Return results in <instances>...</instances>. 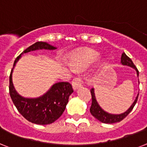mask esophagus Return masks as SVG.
Segmentation results:
<instances>
[{
    "label": "esophagus",
    "instance_id": "1",
    "mask_svg": "<svg viewBox=\"0 0 147 147\" xmlns=\"http://www.w3.org/2000/svg\"><path fill=\"white\" fill-rule=\"evenodd\" d=\"M81 79L80 78H74V80L71 82V85H72V88L73 90H76L78 89H79L80 87H82V83H81Z\"/></svg>",
    "mask_w": 147,
    "mask_h": 147
}]
</instances>
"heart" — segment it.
Returning a JSON list of instances; mask_svg holds the SVG:
<instances>
[{"mask_svg": "<svg viewBox=\"0 0 147 147\" xmlns=\"http://www.w3.org/2000/svg\"><path fill=\"white\" fill-rule=\"evenodd\" d=\"M99 57V54L94 51L89 50L80 54H76L71 57L69 60L70 66L76 71H84L90 66L92 63L96 61ZM105 65V60L104 59L99 60L97 67L101 69Z\"/></svg>", "mask_w": 147, "mask_h": 147, "instance_id": "1", "label": "heart"}]
</instances>
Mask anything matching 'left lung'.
Wrapping results in <instances>:
<instances>
[{
    "label": "left lung",
    "mask_w": 147,
    "mask_h": 147,
    "mask_svg": "<svg viewBox=\"0 0 147 147\" xmlns=\"http://www.w3.org/2000/svg\"><path fill=\"white\" fill-rule=\"evenodd\" d=\"M120 63H121V64L123 66H129V67H131L133 68L134 69H135V71H136L137 72V76L138 77L139 72L138 71V69H137V68L135 67V66L134 65V63H133V62L131 61V60L129 57L127 56L124 52L123 53V55H122L121 56V61H120ZM90 92L91 95H92V105H91V108L90 109V111L91 114H92L96 119H97L98 120L102 122V123H108V124L118 123V122H120L121 120H123V119H124L131 111V110L133 109V108H134L135 104H136L137 101H138V97L139 95L138 93V96H136V98H135V99H134L132 105H131L128 108V110H126L125 112H123V113H119V114H114V113H108V112L105 111L104 109H102V107L99 105V104H98V102H97L96 100L94 88L91 89Z\"/></svg>",
    "instance_id": "8db88e82"
}]
</instances>
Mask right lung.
Instances as JSON below:
<instances>
[{"label":"right lung","instance_id":"1","mask_svg":"<svg viewBox=\"0 0 147 147\" xmlns=\"http://www.w3.org/2000/svg\"><path fill=\"white\" fill-rule=\"evenodd\" d=\"M57 48L45 42H37L23 51L16 59L9 76V94L18 112L26 119L34 124L48 125L54 123L62 115L66 109L69 97L73 92L68 82H57L49 88L45 93L36 98H25L16 91L13 82L15 66L25 53L36 50H55Z\"/></svg>","mask_w":147,"mask_h":147}]
</instances>
